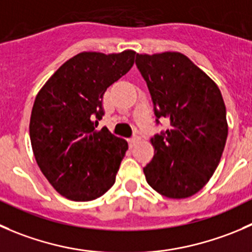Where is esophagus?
I'll use <instances>...</instances> for the list:
<instances>
[{
    "label": "esophagus",
    "mask_w": 252,
    "mask_h": 252,
    "mask_svg": "<svg viewBox=\"0 0 252 252\" xmlns=\"http://www.w3.org/2000/svg\"><path fill=\"white\" fill-rule=\"evenodd\" d=\"M138 141H140V136H133V138L129 140V145L134 146L136 143H138Z\"/></svg>",
    "instance_id": "obj_1"
}]
</instances>
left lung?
<instances>
[{"instance_id": "8db88e82", "label": "left lung", "mask_w": 252, "mask_h": 252, "mask_svg": "<svg viewBox=\"0 0 252 252\" xmlns=\"http://www.w3.org/2000/svg\"><path fill=\"white\" fill-rule=\"evenodd\" d=\"M156 118L171 128L150 139L154 158L146 181L167 198H188L208 183L228 136L226 109L216 82L183 54H136ZM156 122H158L156 119Z\"/></svg>"}]
</instances>
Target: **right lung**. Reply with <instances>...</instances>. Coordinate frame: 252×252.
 <instances>
[{"instance_id":"obj_1","label":"right lung","mask_w":252,"mask_h":252,"mask_svg":"<svg viewBox=\"0 0 252 252\" xmlns=\"http://www.w3.org/2000/svg\"><path fill=\"white\" fill-rule=\"evenodd\" d=\"M135 54L82 51L61 65L36 94L29 122L34 158L67 199L94 201L116 182L128 143L107 128H96L104 114V92L131 69Z\"/></svg>"}]
</instances>
